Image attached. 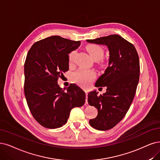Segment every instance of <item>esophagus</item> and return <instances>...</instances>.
<instances>
[{"label": "esophagus", "mask_w": 160, "mask_h": 160, "mask_svg": "<svg viewBox=\"0 0 160 160\" xmlns=\"http://www.w3.org/2000/svg\"><path fill=\"white\" fill-rule=\"evenodd\" d=\"M88 92L86 91V103L88 104Z\"/></svg>", "instance_id": "34e87169"}]
</instances>
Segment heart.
I'll return each instance as SVG.
<instances>
[{
  "instance_id": "heart-1",
  "label": "heart",
  "mask_w": 160,
  "mask_h": 160,
  "mask_svg": "<svg viewBox=\"0 0 160 160\" xmlns=\"http://www.w3.org/2000/svg\"><path fill=\"white\" fill-rule=\"evenodd\" d=\"M86 49L93 59H97V60H98V59L101 58L103 56V49L99 45L95 44L88 45L86 47ZM75 54V51H72L70 53L69 61L70 62L73 61ZM73 77L74 80L78 82L80 85L86 86L96 78V74L92 70L80 69L77 71L74 74Z\"/></svg>"
}]
</instances>
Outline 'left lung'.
Listing matches in <instances>:
<instances>
[{
  "mask_svg": "<svg viewBox=\"0 0 160 160\" xmlns=\"http://www.w3.org/2000/svg\"><path fill=\"white\" fill-rule=\"evenodd\" d=\"M87 42L106 45L109 50L108 66L96 82L95 86H106V92L98 96L96 90L88 95V101L98 109V115L90 125L99 131L114 127L125 116L138 84L140 62L134 46L114 34Z\"/></svg>",
  "mask_w": 160,
  "mask_h": 160,
  "instance_id": "left-lung-1",
  "label": "left lung"
}]
</instances>
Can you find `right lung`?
<instances>
[{
  "label": "right lung",
  "instance_id": "right-lung-1",
  "mask_svg": "<svg viewBox=\"0 0 160 160\" xmlns=\"http://www.w3.org/2000/svg\"><path fill=\"white\" fill-rule=\"evenodd\" d=\"M80 41L52 35L35 43L24 64V93L29 110L41 125L57 128L68 121L70 111L85 103L86 94L75 84L67 92L57 83L69 68L68 55L78 48Z\"/></svg>",
  "mask_w": 160,
  "mask_h": 160
}]
</instances>
